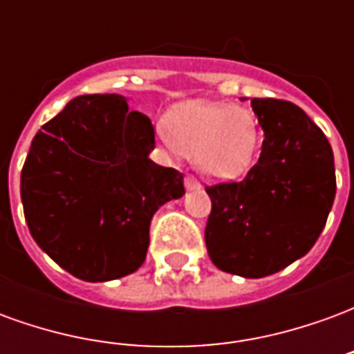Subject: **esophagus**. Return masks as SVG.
<instances>
[{
  "instance_id": "34e87169",
  "label": "esophagus",
  "mask_w": 354,
  "mask_h": 354,
  "mask_svg": "<svg viewBox=\"0 0 354 354\" xmlns=\"http://www.w3.org/2000/svg\"><path fill=\"white\" fill-rule=\"evenodd\" d=\"M184 184H185V189H189V192H193V189H199L201 187L199 180L193 176V174H187V176H185Z\"/></svg>"
}]
</instances>
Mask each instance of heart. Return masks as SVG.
I'll list each match as a JSON object with an SVG mask.
<instances>
[{"mask_svg":"<svg viewBox=\"0 0 354 354\" xmlns=\"http://www.w3.org/2000/svg\"><path fill=\"white\" fill-rule=\"evenodd\" d=\"M157 138L172 153L192 157L203 174L231 180L250 169L260 146V129L248 109L195 102L178 108L169 123L157 124Z\"/></svg>","mask_w":354,"mask_h":354,"instance_id":"1","label":"heart"}]
</instances>
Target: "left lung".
Returning a JSON list of instances; mask_svg holds the SVG:
<instances>
[{
    "instance_id": "obj_1",
    "label": "left lung",
    "mask_w": 354,
    "mask_h": 354,
    "mask_svg": "<svg viewBox=\"0 0 354 354\" xmlns=\"http://www.w3.org/2000/svg\"><path fill=\"white\" fill-rule=\"evenodd\" d=\"M250 104L266 136L260 159L245 180L207 187L205 243L218 269L261 279L317 243L334 205L335 169L330 142L304 109L274 98Z\"/></svg>"
}]
</instances>
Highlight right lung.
Instances as JSON below:
<instances>
[{
  "mask_svg": "<svg viewBox=\"0 0 354 354\" xmlns=\"http://www.w3.org/2000/svg\"><path fill=\"white\" fill-rule=\"evenodd\" d=\"M153 124L121 94H85L43 124L20 174L28 230L68 273L106 282L146 260L149 223L185 193L184 174L149 159Z\"/></svg>",
  "mask_w": 354,
  "mask_h": 354,
  "instance_id": "1",
  "label": "right lung"
}]
</instances>
